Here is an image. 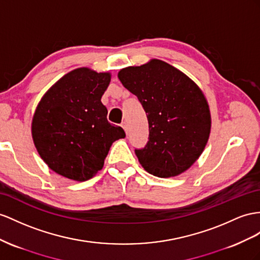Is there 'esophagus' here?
Wrapping results in <instances>:
<instances>
[{
    "mask_svg": "<svg viewBox=\"0 0 260 260\" xmlns=\"http://www.w3.org/2000/svg\"><path fill=\"white\" fill-rule=\"evenodd\" d=\"M122 127H123L124 131L126 132V134H127V124H126V122H123V123H122Z\"/></svg>",
    "mask_w": 260,
    "mask_h": 260,
    "instance_id": "1",
    "label": "esophagus"
}]
</instances>
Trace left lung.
I'll list each match as a JSON object with an SVG mask.
<instances>
[{"label": "left lung", "instance_id": "1", "mask_svg": "<svg viewBox=\"0 0 260 260\" xmlns=\"http://www.w3.org/2000/svg\"><path fill=\"white\" fill-rule=\"evenodd\" d=\"M122 84L142 103L148 118V143L135 154L159 178L176 177L201 156L211 132L208 101L194 81L175 67L151 59L118 72Z\"/></svg>", "mask_w": 260, "mask_h": 260}]
</instances>
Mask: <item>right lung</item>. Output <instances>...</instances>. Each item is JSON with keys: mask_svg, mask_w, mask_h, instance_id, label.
<instances>
[{"mask_svg": "<svg viewBox=\"0 0 260 260\" xmlns=\"http://www.w3.org/2000/svg\"><path fill=\"white\" fill-rule=\"evenodd\" d=\"M110 72L78 68L67 73L45 93L31 122L39 156L56 174L85 181L103 168L112 144L125 137L111 124L101 98Z\"/></svg>", "mask_w": 260, "mask_h": 260, "instance_id": "right-lung-1", "label": "right lung"}]
</instances>
